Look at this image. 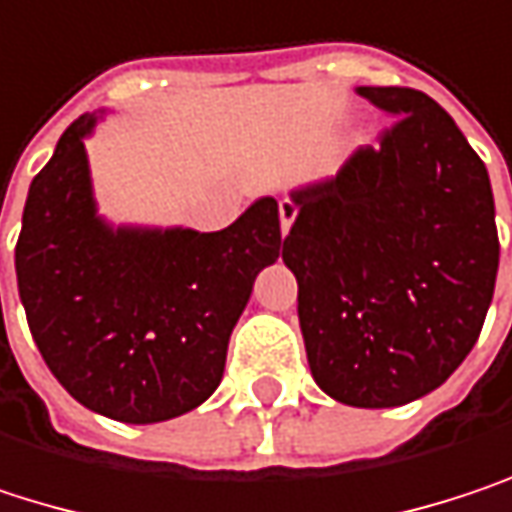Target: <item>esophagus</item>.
I'll list each match as a JSON object with an SVG mask.
<instances>
[{
    "label": "esophagus",
    "instance_id": "34e87169",
    "mask_svg": "<svg viewBox=\"0 0 512 512\" xmlns=\"http://www.w3.org/2000/svg\"><path fill=\"white\" fill-rule=\"evenodd\" d=\"M294 218H297V206L291 203V200H280V232H283V238L288 235V229L294 224Z\"/></svg>",
    "mask_w": 512,
    "mask_h": 512
}]
</instances>
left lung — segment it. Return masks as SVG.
<instances>
[{
	"label": "left lung",
	"instance_id": "8db88e82",
	"mask_svg": "<svg viewBox=\"0 0 512 512\" xmlns=\"http://www.w3.org/2000/svg\"><path fill=\"white\" fill-rule=\"evenodd\" d=\"M395 123L333 179L294 188L283 262L315 383L383 410L439 389L475 348L498 274L489 173L413 88H356Z\"/></svg>",
	"mask_w": 512,
	"mask_h": 512
}]
</instances>
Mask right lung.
<instances>
[{
	"label": "right lung",
	"mask_w": 512,
	"mask_h": 512,
	"mask_svg": "<svg viewBox=\"0 0 512 512\" xmlns=\"http://www.w3.org/2000/svg\"><path fill=\"white\" fill-rule=\"evenodd\" d=\"M82 114L32 179L14 250L34 345L88 410L126 424L191 413L221 383L232 327L283 250L259 197L221 232L111 226L96 212Z\"/></svg>",
	"instance_id": "right-lung-1"
}]
</instances>
